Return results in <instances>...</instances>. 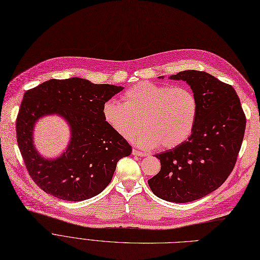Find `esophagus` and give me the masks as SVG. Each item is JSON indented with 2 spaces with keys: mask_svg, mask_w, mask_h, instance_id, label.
Wrapping results in <instances>:
<instances>
[{
  "mask_svg": "<svg viewBox=\"0 0 260 260\" xmlns=\"http://www.w3.org/2000/svg\"><path fill=\"white\" fill-rule=\"evenodd\" d=\"M132 154H133V155H139V156H145V155H146L145 152L139 151V150H137V149H133V150H132Z\"/></svg>",
  "mask_w": 260,
  "mask_h": 260,
  "instance_id": "34e87169",
  "label": "esophagus"
}]
</instances>
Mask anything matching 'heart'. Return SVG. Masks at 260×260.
Masks as SVG:
<instances>
[{"instance_id": "obj_1", "label": "heart", "mask_w": 260, "mask_h": 260, "mask_svg": "<svg viewBox=\"0 0 260 260\" xmlns=\"http://www.w3.org/2000/svg\"><path fill=\"white\" fill-rule=\"evenodd\" d=\"M122 100L123 103H105L104 119L128 141L143 125L145 131L138 139L143 148H176L186 142L194 129L199 106L193 92L185 86L143 81L123 93Z\"/></svg>"}]
</instances>
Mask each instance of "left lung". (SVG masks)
<instances>
[{
	"label": "left lung",
	"instance_id": "8db88e82",
	"mask_svg": "<svg viewBox=\"0 0 260 260\" xmlns=\"http://www.w3.org/2000/svg\"><path fill=\"white\" fill-rule=\"evenodd\" d=\"M186 81L197 97L198 116L186 142L155 154L160 170L148 180L155 196L186 203L211 193L231 175L242 145L246 118L231 84L188 70L170 77Z\"/></svg>",
	"mask_w": 260,
	"mask_h": 260
}]
</instances>
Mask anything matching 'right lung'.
Wrapping results in <instances>:
<instances>
[{
    "label": "right lung",
    "mask_w": 260,
    "mask_h": 260,
    "mask_svg": "<svg viewBox=\"0 0 260 260\" xmlns=\"http://www.w3.org/2000/svg\"><path fill=\"white\" fill-rule=\"evenodd\" d=\"M122 89L81 78L51 79L24 94L16 121L17 141L30 178L43 191L61 200L82 201L108 186L118 160L132 150L103 115L105 103ZM54 113L69 121L72 139L62 156L47 161L34 150L32 128L37 119Z\"/></svg>",
    "instance_id": "right-lung-1"
}]
</instances>
